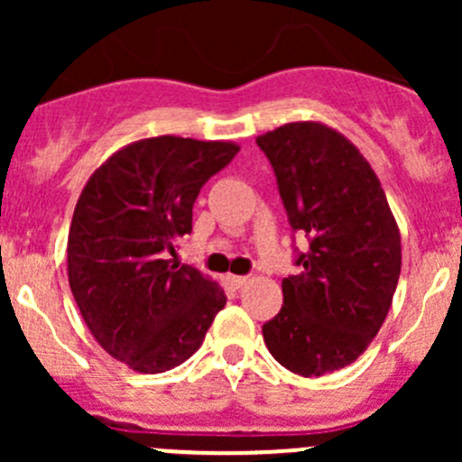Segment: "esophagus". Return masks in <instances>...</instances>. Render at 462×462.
Segmentation results:
<instances>
[{"mask_svg":"<svg viewBox=\"0 0 462 462\" xmlns=\"http://www.w3.org/2000/svg\"><path fill=\"white\" fill-rule=\"evenodd\" d=\"M227 282H230L235 288H241L245 282H248V277H241V274H227Z\"/></svg>","mask_w":462,"mask_h":462,"instance_id":"esophagus-1","label":"esophagus"}]
</instances>
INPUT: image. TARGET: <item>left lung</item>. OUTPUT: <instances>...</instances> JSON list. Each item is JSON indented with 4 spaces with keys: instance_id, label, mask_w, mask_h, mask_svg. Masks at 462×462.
<instances>
[{
    "instance_id": "1",
    "label": "left lung",
    "mask_w": 462,
    "mask_h": 462,
    "mask_svg": "<svg viewBox=\"0 0 462 462\" xmlns=\"http://www.w3.org/2000/svg\"><path fill=\"white\" fill-rule=\"evenodd\" d=\"M292 230L309 236L283 306L263 324L274 360L304 377L356 362L384 324L398 286L400 230L374 167L337 129L315 120L257 136Z\"/></svg>"
}]
</instances>
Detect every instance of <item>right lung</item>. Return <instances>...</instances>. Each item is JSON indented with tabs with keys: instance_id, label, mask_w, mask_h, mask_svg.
Segmentation results:
<instances>
[{
	"instance_id": "right-lung-1",
	"label": "right lung",
	"mask_w": 462,
	"mask_h": 462,
	"mask_svg": "<svg viewBox=\"0 0 462 462\" xmlns=\"http://www.w3.org/2000/svg\"><path fill=\"white\" fill-rule=\"evenodd\" d=\"M239 152L232 141L156 136L125 144L91 176L76 203L67 270L96 342L138 374H165L203 344L226 292L192 265H171L192 232L209 176Z\"/></svg>"
}]
</instances>
